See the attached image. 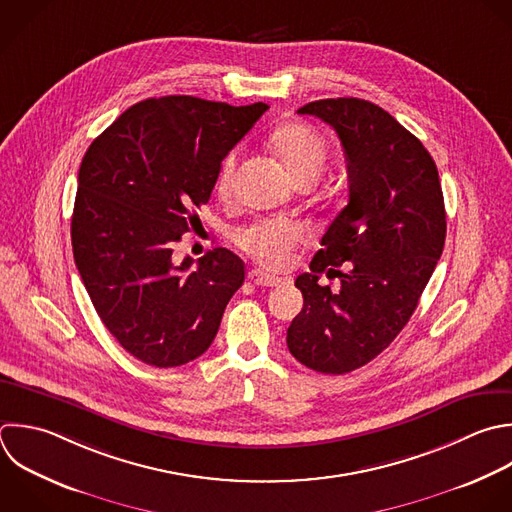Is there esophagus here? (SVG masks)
Returning a JSON list of instances; mask_svg holds the SVG:
<instances>
[{"label":"esophagus","instance_id":"obj_1","mask_svg":"<svg viewBox=\"0 0 512 512\" xmlns=\"http://www.w3.org/2000/svg\"><path fill=\"white\" fill-rule=\"evenodd\" d=\"M248 280L254 282L256 286H278V284H282V278H280V276L270 274V272H266L264 268H252V270L248 272Z\"/></svg>","mask_w":512,"mask_h":512}]
</instances>
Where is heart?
Returning a JSON list of instances; mask_svg holds the SVG:
<instances>
[{"mask_svg":"<svg viewBox=\"0 0 512 512\" xmlns=\"http://www.w3.org/2000/svg\"><path fill=\"white\" fill-rule=\"evenodd\" d=\"M270 148L284 166V170L296 182H314L328 160V146L324 138L314 128L302 122L278 126L270 134ZM238 160V150H232L224 156L216 176L218 194L228 196L232 192L238 174ZM304 238V226L300 222L284 218H262L236 232L238 246L258 262L272 268L286 266L292 250Z\"/></svg>","mask_w":512,"mask_h":512,"instance_id":"heart-1","label":"heart"}]
</instances>
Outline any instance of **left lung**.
<instances>
[{"label":"left lung","instance_id":"left-lung-1","mask_svg":"<svg viewBox=\"0 0 512 512\" xmlns=\"http://www.w3.org/2000/svg\"><path fill=\"white\" fill-rule=\"evenodd\" d=\"M298 114L330 124L344 148L348 204L322 236L286 344L304 366L346 374L376 358L418 306L446 238L438 170L422 146L380 106L358 98L318 100ZM342 263L346 273L335 268ZM322 271L341 290L320 287Z\"/></svg>","mask_w":512,"mask_h":512}]
</instances>
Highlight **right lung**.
<instances>
[{
    "label": "right lung",
    "mask_w": 512,
    "mask_h": 512,
    "mask_svg": "<svg viewBox=\"0 0 512 512\" xmlns=\"http://www.w3.org/2000/svg\"><path fill=\"white\" fill-rule=\"evenodd\" d=\"M268 110L192 96L144 100L88 148L72 216L78 272L110 334L134 358L182 366L202 356L244 262L226 248L172 260L208 204L224 156Z\"/></svg>",
    "instance_id": "obj_1"
}]
</instances>
